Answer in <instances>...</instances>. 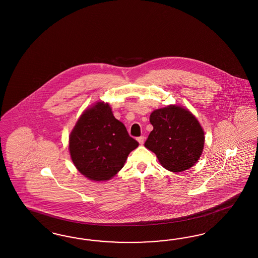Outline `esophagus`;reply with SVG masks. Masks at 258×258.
Returning <instances> with one entry per match:
<instances>
[{
    "instance_id": "obj_1",
    "label": "esophagus",
    "mask_w": 258,
    "mask_h": 258,
    "mask_svg": "<svg viewBox=\"0 0 258 258\" xmlns=\"http://www.w3.org/2000/svg\"><path fill=\"white\" fill-rule=\"evenodd\" d=\"M144 140H145L144 136H140V137H138V138H137V141H138V142H139V144H140V145L144 144Z\"/></svg>"
}]
</instances>
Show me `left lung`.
<instances>
[{"label": "left lung", "mask_w": 258, "mask_h": 258, "mask_svg": "<svg viewBox=\"0 0 258 258\" xmlns=\"http://www.w3.org/2000/svg\"><path fill=\"white\" fill-rule=\"evenodd\" d=\"M154 130L145 147L155 153L168 171L179 173L195 165L204 150L205 133L196 117L177 105L155 109L150 116Z\"/></svg>", "instance_id": "left-lung-1"}]
</instances>
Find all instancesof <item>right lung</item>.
Returning <instances> with one entry per match:
<instances>
[{"label": "right lung", "mask_w": 258, "mask_h": 258, "mask_svg": "<svg viewBox=\"0 0 258 258\" xmlns=\"http://www.w3.org/2000/svg\"><path fill=\"white\" fill-rule=\"evenodd\" d=\"M138 145L114 117L109 104L103 102L86 109L69 136L74 165L94 181L108 180L116 175Z\"/></svg>", "instance_id": "obj_1"}]
</instances>
